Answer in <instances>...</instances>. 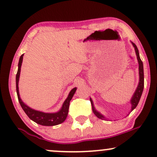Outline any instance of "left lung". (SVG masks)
<instances>
[{
    "label": "left lung",
    "mask_w": 157,
    "mask_h": 157,
    "mask_svg": "<svg viewBox=\"0 0 157 157\" xmlns=\"http://www.w3.org/2000/svg\"><path fill=\"white\" fill-rule=\"evenodd\" d=\"M133 46L135 48V52H136V57H137V60L139 62V73H140V82H139V85L138 87L136 89V91H135L134 96H133L132 99H131V105H132V108H131V111H133L135 108L136 107V105H138L139 102H140V97L142 96V91H143V89H144V71H143V63H142V61L141 60L140 57V55H139V50L136 46L135 45L134 43H132ZM91 103V106H92V111L94 113V114L96 115L98 118L100 119H104V117L102 116V114H100V113L97 112L96 110L94 109V105H93V102L92 100H90Z\"/></svg>",
    "instance_id": "left-lung-1"
}]
</instances>
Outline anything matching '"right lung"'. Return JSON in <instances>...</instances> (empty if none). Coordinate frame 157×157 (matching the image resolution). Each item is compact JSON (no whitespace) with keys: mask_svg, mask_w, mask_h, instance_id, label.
<instances>
[{"mask_svg":"<svg viewBox=\"0 0 157 157\" xmlns=\"http://www.w3.org/2000/svg\"><path fill=\"white\" fill-rule=\"evenodd\" d=\"M23 56L22 55L20 57L19 63H18V69H17V75H16V91H17V98H18V101L21 104V107L25 113H26L27 116L29 117L32 120L35 122L36 123L40 124L41 125H46V126H52V125H57L58 124L62 123L63 122L65 121L68 113V109H69V103L70 100H71L74 94H75V91H76L77 88H74V89L70 91L69 94L66 100H65L63 105L62 106V109L60 111L57 113H44L41 111H37L35 110H33L28 107L26 105L23 103L22 100H21V97L19 95V90H18V81L20 77V72H21V64H22L23 61Z\"/></svg>","mask_w":157,"mask_h":157,"instance_id":"add662e5","label":"right lung"}]
</instances>
